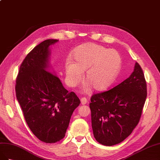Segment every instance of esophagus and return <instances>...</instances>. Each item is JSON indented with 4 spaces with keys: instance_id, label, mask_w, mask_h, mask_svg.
<instances>
[{
    "instance_id": "obj_1",
    "label": "esophagus",
    "mask_w": 160,
    "mask_h": 160,
    "mask_svg": "<svg viewBox=\"0 0 160 160\" xmlns=\"http://www.w3.org/2000/svg\"><path fill=\"white\" fill-rule=\"evenodd\" d=\"M80 101H81V104H86V103L88 102V100H87V98H86L83 97V98H82L80 99Z\"/></svg>"
}]
</instances>
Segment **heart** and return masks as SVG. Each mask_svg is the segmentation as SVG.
I'll list each match as a JSON object with an SVG mask.
<instances>
[{
    "mask_svg": "<svg viewBox=\"0 0 160 160\" xmlns=\"http://www.w3.org/2000/svg\"><path fill=\"white\" fill-rule=\"evenodd\" d=\"M66 62L68 82L74 86L82 78L85 71V80L97 90L107 88L116 78L121 66L119 53L114 49H108L101 45L89 43L81 45Z\"/></svg>",
    "mask_w": 160,
    "mask_h": 160,
    "instance_id": "heart-1",
    "label": "heart"
}]
</instances>
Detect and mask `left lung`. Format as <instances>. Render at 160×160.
<instances>
[{"label":"left lung","instance_id":"obj_1","mask_svg":"<svg viewBox=\"0 0 160 160\" xmlns=\"http://www.w3.org/2000/svg\"><path fill=\"white\" fill-rule=\"evenodd\" d=\"M146 97L147 84L138 62L128 78L110 90L92 94L89 105L96 140L107 146L125 140L139 122Z\"/></svg>","mask_w":160,"mask_h":160}]
</instances>
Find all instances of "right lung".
Instances as JSON below:
<instances>
[{
	"label": "right lung",
	"mask_w": 160,
	"mask_h": 160,
	"mask_svg": "<svg viewBox=\"0 0 160 160\" xmlns=\"http://www.w3.org/2000/svg\"><path fill=\"white\" fill-rule=\"evenodd\" d=\"M58 42L47 39L27 55L16 78L18 102L27 125L40 141L46 143L65 137L71 116L80 100L64 88L58 76L45 70L49 46Z\"/></svg>",
	"instance_id": "1"
}]
</instances>
